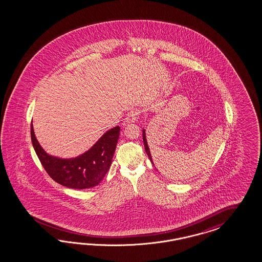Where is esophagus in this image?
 I'll use <instances>...</instances> for the list:
<instances>
[{"label":"esophagus","mask_w":262,"mask_h":262,"mask_svg":"<svg viewBox=\"0 0 262 262\" xmlns=\"http://www.w3.org/2000/svg\"><path fill=\"white\" fill-rule=\"evenodd\" d=\"M138 115H139V111H130L127 112V117L124 121V124H127V123H135L137 119H138Z\"/></svg>","instance_id":"34e87169"}]
</instances>
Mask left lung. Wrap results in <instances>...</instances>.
<instances>
[{"label":"left lung","mask_w":262,"mask_h":262,"mask_svg":"<svg viewBox=\"0 0 262 262\" xmlns=\"http://www.w3.org/2000/svg\"><path fill=\"white\" fill-rule=\"evenodd\" d=\"M143 141H144V146H145V151L147 152V155H148V157H149V159L151 161V163H152V159H151V152H150V150H149V147H148V143H147V140H146V135H145V130H143ZM154 164V163H152Z\"/></svg>","instance_id":"obj_1"}]
</instances>
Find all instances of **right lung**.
<instances>
[{
	"label": "right lung",
	"mask_w": 262,
	"mask_h": 262,
	"mask_svg": "<svg viewBox=\"0 0 262 262\" xmlns=\"http://www.w3.org/2000/svg\"><path fill=\"white\" fill-rule=\"evenodd\" d=\"M120 135V127L106 132L95 145L73 159H60L47 155L35 138L31 125L32 142L42 166L57 183L75 189L94 187L101 183L111 165Z\"/></svg>",
	"instance_id": "add662e5"
}]
</instances>
